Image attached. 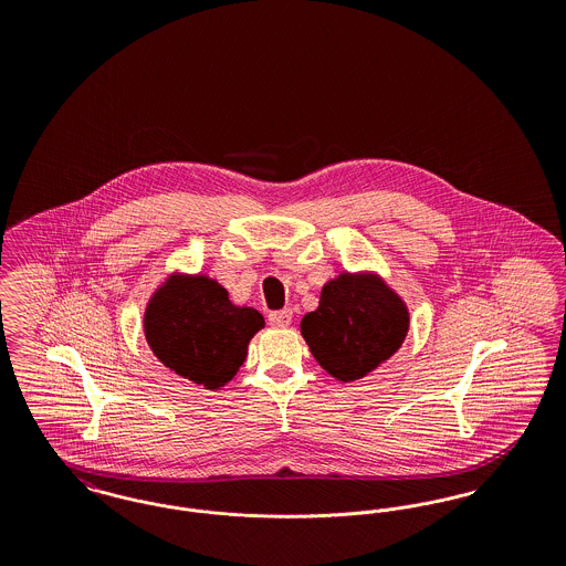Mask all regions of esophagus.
<instances>
[{"mask_svg":"<svg viewBox=\"0 0 566 566\" xmlns=\"http://www.w3.org/2000/svg\"><path fill=\"white\" fill-rule=\"evenodd\" d=\"M293 321V312L291 310H280V312H271L270 324L275 328H282V326H289Z\"/></svg>","mask_w":566,"mask_h":566,"instance_id":"esophagus-1","label":"esophagus"}]
</instances>
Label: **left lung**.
<instances>
[{"label": "left lung", "instance_id": "obj_1", "mask_svg": "<svg viewBox=\"0 0 566 566\" xmlns=\"http://www.w3.org/2000/svg\"><path fill=\"white\" fill-rule=\"evenodd\" d=\"M409 328L403 301L376 275L339 273L301 321V335L324 371L354 381L401 348Z\"/></svg>", "mask_w": 566, "mask_h": 566}]
</instances>
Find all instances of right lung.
Returning a JSON list of instances; mask_svg holds the SVG:
<instances>
[{"label":"right lung","mask_w":566,"mask_h":566,"mask_svg":"<svg viewBox=\"0 0 566 566\" xmlns=\"http://www.w3.org/2000/svg\"><path fill=\"white\" fill-rule=\"evenodd\" d=\"M265 326L252 307H238L206 275L171 277L153 295L144 314L150 350L165 367L216 390L238 374L248 344Z\"/></svg>","instance_id":"1"}]
</instances>
